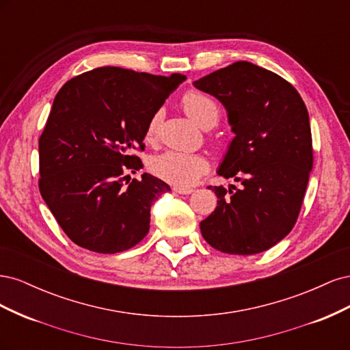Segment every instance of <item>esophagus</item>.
Returning a JSON list of instances; mask_svg holds the SVG:
<instances>
[{
    "instance_id": "obj_1",
    "label": "esophagus",
    "mask_w": 350,
    "mask_h": 350,
    "mask_svg": "<svg viewBox=\"0 0 350 350\" xmlns=\"http://www.w3.org/2000/svg\"><path fill=\"white\" fill-rule=\"evenodd\" d=\"M174 191L175 193H178V194H191V193H194V189L193 188H188V187H174Z\"/></svg>"
}]
</instances>
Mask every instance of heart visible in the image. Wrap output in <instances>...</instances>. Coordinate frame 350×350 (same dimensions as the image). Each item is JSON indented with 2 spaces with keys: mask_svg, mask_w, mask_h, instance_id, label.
I'll return each instance as SVG.
<instances>
[{
  "mask_svg": "<svg viewBox=\"0 0 350 350\" xmlns=\"http://www.w3.org/2000/svg\"><path fill=\"white\" fill-rule=\"evenodd\" d=\"M183 107L187 115L201 129L215 126L219 121L217 103L207 94L191 90L184 94ZM159 125V113H154L146 129V140L152 142L156 137ZM150 169L154 175L165 179L174 185L187 187L194 184L200 175L206 172L207 161L200 154L167 150L156 154L150 161Z\"/></svg>",
  "mask_w": 350,
  "mask_h": 350,
  "instance_id": "b5f03b06",
  "label": "heart"
}]
</instances>
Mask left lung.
Returning a JSON list of instances; mask_svg holds the SVG:
<instances>
[{
  "instance_id": "left-lung-1",
  "label": "left lung",
  "mask_w": 350,
  "mask_h": 350,
  "mask_svg": "<svg viewBox=\"0 0 350 350\" xmlns=\"http://www.w3.org/2000/svg\"><path fill=\"white\" fill-rule=\"evenodd\" d=\"M228 112L235 134L217 167L239 188L208 187L213 213L200 224L211 247L251 256L276 245L292 230L312 169L310 116L291 83L252 62L238 61L194 81Z\"/></svg>"
}]
</instances>
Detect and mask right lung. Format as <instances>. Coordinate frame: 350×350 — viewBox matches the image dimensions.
Listing matches in <instances>:
<instances>
[{
	"mask_svg": "<svg viewBox=\"0 0 350 350\" xmlns=\"http://www.w3.org/2000/svg\"><path fill=\"white\" fill-rule=\"evenodd\" d=\"M185 79L100 67L57 93L39 139V189L79 247L115 254L149 234L152 203L171 188L150 174L130 181L143 167L134 152L144 150L147 124Z\"/></svg>",
	"mask_w": 350,
	"mask_h": 350,
	"instance_id": "1",
	"label": "right lung"
}]
</instances>
